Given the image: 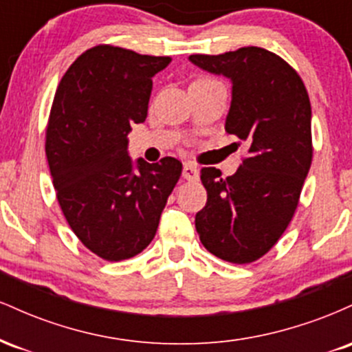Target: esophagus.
<instances>
[{
    "label": "esophagus",
    "instance_id": "esophagus-1",
    "mask_svg": "<svg viewBox=\"0 0 352 352\" xmlns=\"http://www.w3.org/2000/svg\"><path fill=\"white\" fill-rule=\"evenodd\" d=\"M182 175H184V179L187 180H197L199 179V170H197L195 165L188 162L184 165V172H182Z\"/></svg>",
    "mask_w": 352,
    "mask_h": 352
}]
</instances>
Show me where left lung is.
Segmentation results:
<instances>
[{
    "instance_id": "1",
    "label": "left lung",
    "mask_w": 352,
    "mask_h": 352,
    "mask_svg": "<svg viewBox=\"0 0 352 352\" xmlns=\"http://www.w3.org/2000/svg\"><path fill=\"white\" fill-rule=\"evenodd\" d=\"M188 59L232 80L225 131L248 145L235 175L200 170L207 205L195 215V228L215 256L252 263L276 245L300 201L313 160L308 91L285 59L263 47Z\"/></svg>"
}]
</instances>
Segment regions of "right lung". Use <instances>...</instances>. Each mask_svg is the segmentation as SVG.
<instances>
[{"label": "right lung", "mask_w": 352, "mask_h": 352, "mask_svg": "<svg viewBox=\"0 0 352 352\" xmlns=\"http://www.w3.org/2000/svg\"><path fill=\"white\" fill-rule=\"evenodd\" d=\"M172 58L99 44L60 79L46 127L59 207L80 243L107 261L135 256L155 236L182 162L132 164L127 134L147 117L152 78Z\"/></svg>", "instance_id": "obj_1"}]
</instances>
